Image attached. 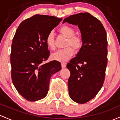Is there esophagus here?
I'll return each mask as SVG.
<instances>
[{
    "instance_id": "1",
    "label": "esophagus",
    "mask_w": 120,
    "mask_h": 120,
    "mask_svg": "<svg viewBox=\"0 0 120 120\" xmlns=\"http://www.w3.org/2000/svg\"><path fill=\"white\" fill-rule=\"evenodd\" d=\"M66 64H66V63H65V62L62 63V64H61L62 67V68H65V67H66Z\"/></svg>"
}]
</instances>
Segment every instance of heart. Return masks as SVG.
<instances>
[{
  "mask_svg": "<svg viewBox=\"0 0 120 120\" xmlns=\"http://www.w3.org/2000/svg\"><path fill=\"white\" fill-rule=\"evenodd\" d=\"M59 31L63 36L67 37V41L66 46H71L75 51H78L82 48L83 41L80 37L75 35V30L73 28L68 25H63L59 29ZM46 44L49 49H55L54 38L52 32H50L46 38ZM74 52L71 47H67L64 49L58 50L52 54L54 60L60 62H66L74 55Z\"/></svg>",
  "mask_w": 120,
  "mask_h": 120,
  "instance_id": "heart-1",
  "label": "heart"
}]
</instances>
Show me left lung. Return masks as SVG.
<instances>
[{
    "label": "left lung",
    "instance_id": "obj_1",
    "mask_svg": "<svg viewBox=\"0 0 120 120\" xmlns=\"http://www.w3.org/2000/svg\"><path fill=\"white\" fill-rule=\"evenodd\" d=\"M66 22L78 25L81 32L83 45L67 68L70 71V97L75 102L84 104L96 96L104 82L108 60L107 33L100 21L88 12L70 16L63 21Z\"/></svg>",
    "mask_w": 120,
    "mask_h": 120
}]
</instances>
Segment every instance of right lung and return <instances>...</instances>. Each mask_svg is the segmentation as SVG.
<instances>
[{"label":"right lung","mask_w":120,"mask_h":120,"mask_svg":"<svg viewBox=\"0 0 120 120\" xmlns=\"http://www.w3.org/2000/svg\"><path fill=\"white\" fill-rule=\"evenodd\" d=\"M62 20L35 15L22 21L16 31L10 56L12 80L18 92L28 101L45 98L51 76L61 70L58 61L43 62L50 56L46 38Z\"/></svg>","instance_id":"obj_1"}]
</instances>
